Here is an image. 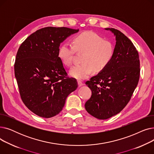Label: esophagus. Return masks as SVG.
<instances>
[{
    "label": "esophagus",
    "mask_w": 154,
    "mask_h": 154,
    "mask_svg": "<svg viewBox=\"0 0 154 154\" xmlns=\"http://www.w3.org/2000/svg\"><path fill=\"white\" fill-rule=\"evenodd\" d=\"M84 85V84L83 82H82L81 81H80V80H79V81H78V85H79V87H81V86H82Z\"/></svg>",
    "instance_id": "34e87169"
}]
</instances>
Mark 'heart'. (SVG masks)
I'll return each instance as SVG.
<instances>
[{"label": "heart", "mask_w": 154, "mask_h": 154, "mask_svg": "<svg viewBox=\"0 0 154 154\" xmlns=\"http://www.w3.org/2000/svg\"><path fill=\"white\" fill-rule=\"evenodd\" d=\"M72 45L63 43L59 48L58 56L63 65L67 67L72 63L74 51L83 52L80 62L70 70V75L78 80H83L93 70L100 72L106 69L112 60L114 47L112 42L92 32H85L72 39Z\"/></svg>", "instance_id": "obj_1"}]
</instances>
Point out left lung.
<instances>
[{
	"mask_svg": "<svg viewBox=\"0 0 154 154\" xmlns=\"http://www.w3.org/2000/svg\"><path fill=\"white\" fill-rule=\"evenodd\" d=\"M106 30L116 36L114 56L106 69L85 82L92 95L85 108L101 120L117 114L127 106L138 84L140 70L139 54L131 40L119 30Z\"/></svg>",
	"mask_w": 154,
	"mask_h": 154,
	"instance_id": "8db88e82",
	"label": "left lung"
}]
</instances>
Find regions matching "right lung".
<instances>
[{
    "label": "right lung",
    "instance_id": "add662e5",
    "mask_svg": "<svg viewBox=\"0 0 154 154\" xmlns=\"http://www.w3.org/2000/svg\"><path fill=\"white\" fill-rule=\"evenodd\" d=\"M79 29L47 27L22 43L14 64L20 97L37 116L51 118L62 110L67 96L78 87L58 56L60 43Z\"/></svg>",
    "mask_w": 154,
    "mask_h": 154
}]
</instances>
